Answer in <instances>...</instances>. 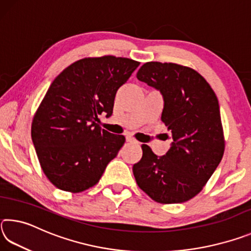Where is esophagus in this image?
<instances>
[{"instance_id": "esophagus-1", "label": "esophagus", "mask_w": 251, "mask_h": 251, "mask_svg": "<svg viewBox=\"0 0 251 251\" xmlns=\"http://www.w3.org/2000/svg\"><path fill=\"white\" fill-rule=\"evenodd\" d=\"M126 141L128 143H133V144H138V142L136 141V139L134 137H131V136H127L126 137Z\"/></svg>"}]
</instances>
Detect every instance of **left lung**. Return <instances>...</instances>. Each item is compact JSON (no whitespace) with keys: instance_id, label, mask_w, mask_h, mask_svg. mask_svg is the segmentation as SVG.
<instances>
[{"instance_id":"obj_1","label":"left lung","mask_w":251,"mask_h":251,"mask_svg":"<svg viewBox=\"0 0 251 251\" xmlns=\"http://www.w3.org/2000/svg\"><path fill=\"white\" fill-rule=\"evenodd\" d=\"M137 78L163 95L161 121L173 143L161 157L143 144L142 158L133 166L136 182L159 203L189 201L201 192L224 156L217 96L197 71L175 63L147 62Z\"/></svg>"}]
</instances>
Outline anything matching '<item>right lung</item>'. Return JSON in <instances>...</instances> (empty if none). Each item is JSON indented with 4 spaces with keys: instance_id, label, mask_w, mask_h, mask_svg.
I'll use <instances>...</instances> for the list:
<instances>
[{
    "instance_id": "add662e5",
    "label": "right lung",
    "mask_w": 251,
    "mask_h": 251,
    "mask_svg": "<svg viewBox=\"0 0 251 251\" xmlns=\"http://www.w3.org/2000/svg\"><path fill=\"white\" fill-rule=\"evenodd\" d=\"M139 62L105 55L67 66L50 84L32 121V141L45 176L58 189L80 193L100 181L125 137L101 129L115 95Z\"/></svg>"
}]
</instances>
